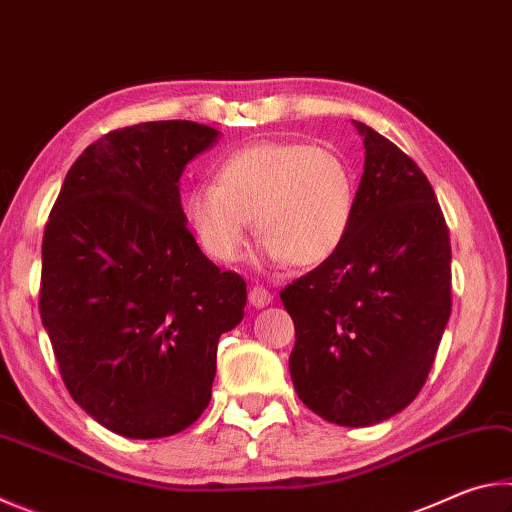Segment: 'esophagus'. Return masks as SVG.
Wrapping results in <instances>:
<instances>
[{"label": "esophagus", "instance_id": "1", "mask_svg": "<svg viewBox=\"0 0 512 512\" xmlns=\"http://www.w3.org/2000/svg\"><path fill=\"white\" fill-rule=\"evenodd\" d=\"M248 300H250V305H253L255 309H264V307L271 305L273 296H271V291H266L264 287H253V289H250V293H248Z\"/></svg>", "mask_w": 512, "mask_h": 512}]
</instances>
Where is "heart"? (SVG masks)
<instances>
[{"label": "heart", "mask_w": 512, "mask_h": 512, "mask_svg": "<svg viewBox=\"0 0 512 512\" xmlns=\"http://www.w3.org/2000/svg\"><path fill=\"white\" fill-rule=\"evenodd\" d=\"M183 214L216 262L244 255L250 221L271 264L311 268L341 248L354 214V173L339 153L305 142H257L232 151L216 185H196Z\"/></svg>", "instance_id": "1"}]
</instances>
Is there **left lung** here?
<instances>
[{"instance_id":"1","label":"left lung","mask_w":512,"mask_h":512,"mask_svg":"<svg viewBox=\"0 0 512 512\" xmlns=\"http://www.w3.org/2000/svg\"><path fill=\"white\" fill-rule=\"evenodd\" d=\"M366 149L341 248L280 291L296 325L293 388L320 418L370 427L427 381L452 311V246L429 180L361 121Z\"/></svg>"}]
</instances>
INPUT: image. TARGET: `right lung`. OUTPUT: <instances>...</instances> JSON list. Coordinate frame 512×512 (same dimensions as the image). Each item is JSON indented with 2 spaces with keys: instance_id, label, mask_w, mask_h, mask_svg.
<instances>
[{
  "instance_id": "right-lung-1",
  "label": "right lung",
  "mask_w": 512,
  "mask_h": 512,
  "mask_svg": "<svg viewBox=\"0 0 512 512\" xmlns=\"http://www.w3.org/2000/svg\"><path fill=\"white\" fill-rule=\"evenodd\" d=\"M219 131L146 121L90 144L42 239L40 318L69 395L126 438H164L207 409L216 345L244 320L246 282L198 248L180 176Z\"/></svg>"
}]
</instances>
